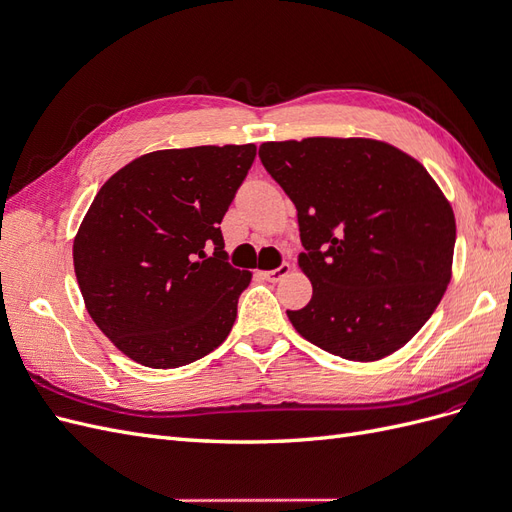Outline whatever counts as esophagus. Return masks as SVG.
Masks as SVG:
<instances>
[{
  "instance_id": "34e87169",
  "label": "esophagus",
  "mask_w": 512,
  "mask_h": 512,
  "mask_svg": "<svg viewBox=\"0 0 512 512\" xmlns=\"http://www.w3.org/2000/svg\"><path fill=\"white\" fill-rule=\"evenodd\" d=\"M290 273V265L288 262H284V265H280L277 269H271V271H265L262 275H265V280L269 282H280L282 277H286Z\"/></svg>"
}]
</instances>
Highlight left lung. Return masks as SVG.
Instances as JSON below:
<instances>
[{
  "mask_svg": "<svg viewBox=\"0 0 512 512\" xmlns=\"http://www.w3.org/2000/svg\"><path fill=\"white\" fill-rule=\"evenodd\" d=\"M297 207L312 301L290 312L307 342L378 361L421 331L451 282L455 213L427 168L374 138L262 143Z\"/></svg>",
  "mask_w": 512,
  "mask_h": 512,
  "instance_id": "1",
  "label": "left lung"
}]
</instances>
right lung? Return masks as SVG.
Wrapping results in <instances>:
<instances>
[{
	"label": "right lung",
	"instance_id": "add662e5",
	"mask_svg": "<svg viewBox=\"0 0 512 512\" xmlns=\"http://www.w3.org/2000/svg\"><path fill=\"white\" fill-rule=\"evenodd\" d=\"M254 158L252 143L151 151L96 194L74 273L91 320L132 361L173 369L228 337L252 273L230 267L220 224Z\"/></svg>",
	"mask_w": 512,
	"mask_h": 512
}]
</instances>
